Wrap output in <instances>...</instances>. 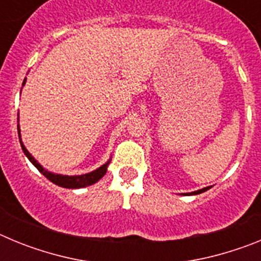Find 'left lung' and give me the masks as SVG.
<instances>
[{
    "mask_svg": "<svg viewBox=\"0 0 261 261\" xmlns=\"http://www.w3.org/2000/svg\"><path fill=\"white\" fill-rule=\"evenodd\" d=\"M211 187H205V188H202V190H199V191H195V192H191V193H183V195H199V193H202L205 192V191H208Z\"/></svg>",
    "mask_w": 261,
    "mask_h": 261,
    "instance_id": "8db88e82",
    "label": "left lung"
}]
</instances>
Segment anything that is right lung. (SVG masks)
Returning a JSON list of instances; mask_svg holds the SVG:
<instances>
[{
  "label": "right lung",
  "mask_w": 261,
  "mask_h": 261,
  "mask_svg": "<svg viewBox=\"0 0 261 261\" xmlns=\"http://www.w3.org/2000/svg\"><path fill=\"white\" fill-rule=\"evenodd\" d=\"M24 84H26V80H24V82H23V86H24ZM18 120H19V114H18ZM18 136H19V142H20V146H22L23 153H24V155L30 159V162L35 166L39 171H40L41 174L47 177L48 180H50L52 183L56 184V186L62 187V188H71V190H75V188H84V187L91 186V184L96 183V181H99L103 176H105L106 172H107L108 165H110V162H111V159H108L105 165H102L99 168L94 170V171L87 172V174H84V175L55 174V172H50V171H48V170H45V168L43 167V166H41L40 163H39L38 161H36V159L29 153V150L26 149V146L23 145L22 138H20L19 124H18Z\"/></svg>",
  "instance_id": "right-lung-1"
}]
</instances>
